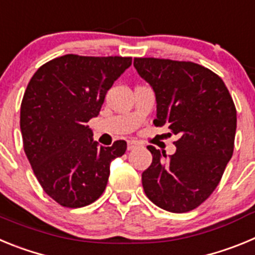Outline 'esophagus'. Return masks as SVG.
<instances>
[{
    "instance_id": "esophagus-1",
    "label": "esophagus",
    "mask_w": 255,
    "mask_h": 255,
    "mask_svg": "<svg viewBox=\"0 0 255 255\" xmlns=\"http://www.w3.org/2000/svg\"><path fill=\"white\" fill-rule=\"evenodd\" d=\"M139 143L138 141H135V140H129L128 141V150H132L135 149V148L138 147Z\"/></svg>"
}]
</instances>
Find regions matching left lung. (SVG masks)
I'll use <instances>...</instances> for the list:
<instances>
[{
    "label": "left lung",
    "mask_w": 255,
    "mask_h": 255,
    "mask_svg": "<svg viewBox=\"0 0 255 255\" xmlns=\"http://www.w3.org/2000/svg\"><path fill=\"white\" fill-rule=\"evenodd\" d=\"M134 67L154 91L153 124L179 135L170 157L147 147L153 159L141 173L145 195L164 211H193L215 191L233 157V98L217 74L194 62L136 57Z\"/></svg>",
    "instance_id": "8db88e82"
}]
</instances>
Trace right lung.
<instances>
[{
    "label": "right lung",
    "instance_id": "1",
    "mask_svg": "<svg viewBox=\"0 0 255 255\" xmlns=\"http://www.w3.org/2000/svg\"><path fill=\"white\" fill-rule=\"evenodd\" d=\"M130 65L131 57L65 55L40 66L26 87L20 108L24 150L40 186L62 207L96 202L111 161L125 153V140L98 147L88 121Z\"/></svg>",
    "mask_w": 255,
    "mask_h": 255
}]
</instances>
